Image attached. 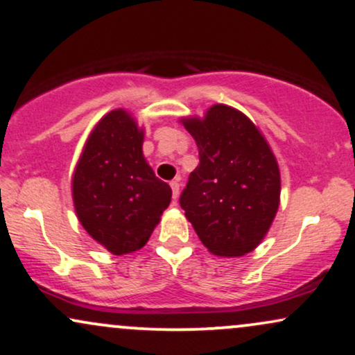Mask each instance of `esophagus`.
I'll return each instance as SVG.
<instances>
[{"mask_svg": "<svg viewBox=\"0 0 355 355\" xmlns=\"http://www.w3.org/2000/svg\"><path fill=\"white\" fill-rule=\"evenodd\" d=\"M170 187H172L173 200H177L178 198V193H180V183H178V182H170Z\"/></svg>", "mask_w": 355, "mask_h": 355, "instance_id": "1", "label": "esophagus"}]
</instances>
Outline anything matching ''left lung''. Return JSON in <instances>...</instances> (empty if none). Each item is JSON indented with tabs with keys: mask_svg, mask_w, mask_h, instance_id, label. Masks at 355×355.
Here are the masks:
<instances>
[{
	"mask_svg": "<svg viewBox=\"0 0 355 355\" xmlns=\"http://www.w3.org/2000/svg\"><path fill=\"white\" fill-rule=\"evenodd\" d=\"M180 123L198 146L200 164L180 206L200 241L218 257L252 252L280 205V168L260 129L244 113L213 105Z\"/></svg>",
	"mask_w": 355,
	"mask_h": 355,
	"instance_id": "1",
	"label": "left lung"
}]
</instances>
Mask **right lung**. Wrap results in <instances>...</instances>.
I'll return each instance as SVG.
<instances>
[{"label": "right lung", "instance_id": "1", "mask_svg": "<svg viewBox=\"0 0 355 355\" xmlns=\"http://www.w3.org/2000/svg\"><path fill=\"white\" fill-rule=\"evenodd\" d=\"M144 129L118 107L98 121L71 177L83 230L114 255L136 252L160 223L172 188L155 177L144 152Z\"/></svg>", "mask_w": 355, "mask_h": 355}]
</instances>
